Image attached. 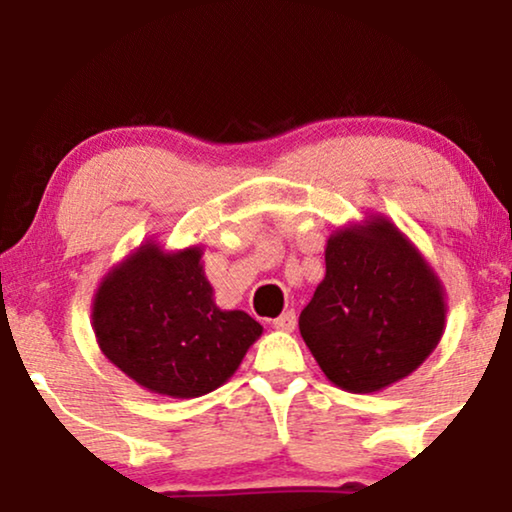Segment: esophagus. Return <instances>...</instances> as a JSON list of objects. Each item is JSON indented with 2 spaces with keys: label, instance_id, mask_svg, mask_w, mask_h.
<instances>
[{
  "label": "esophagus",
  "instance_id": "34e87169",
  "mask_svg": "<svg viewBox=\"0 0 512 512\" xmlns=\"http://www.w3.org/2000/svg\"><path fill=\"white\" fill-rule=\"evenodd\" d=\"M274 327H276V330H281V332H293V330H296V313H293V310H286V313H281L274 320Z\"/></svg>",
  "mask_w": 512,
  "mask_h": 512
}]
</instances>
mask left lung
<instances>
[{"instance_id":"8db88e82","label":"left lung","mask_w":512,"mask_h":512,"mask_svg":"<svg viewBox=\"0 0 512 512\" xmlns=\"http://www.w3.org/2000/svg\"><path fill=\"white\" fill-rule=\"evenodd\" d=\"M325 267L298 327L330 383L378 392L433 354L448 315L443 281L395 223L375 214L337 228Z\"/></svg>"}]
</instances>
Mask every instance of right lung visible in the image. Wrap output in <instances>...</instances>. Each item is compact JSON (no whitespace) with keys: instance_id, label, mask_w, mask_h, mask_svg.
Here are the masks:
<instances>
[{"instance_id":"1","label":"right lung","mask_w":512,"mask_h":512,"mask_svg":"<svg viewBox=\"0 0 512 512\" xmlns=\"http://www.w3.org/2000/svg\"><path fill=\"white\" fill-rule=\"evenodd\" d=\"M202 245L163 250L146 240L98 284L91 320L103 356L154 395L192 399L236 373L262 325L221 310Z\"/></svg>"}]
</instances>
